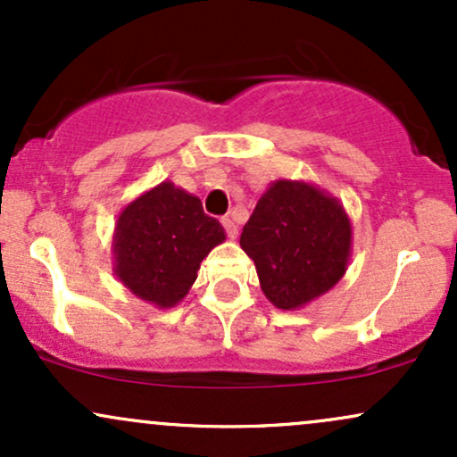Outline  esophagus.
Segmentation results:
<instances>
[{
    "label": "esophagus",
    "mask_w": 457,
    "mask_h": 457,
    "mask_svg": "<svg viewBox=\"0 0 457 457\" xmlns=\"http://www.w3.org/2000/svg\"><path fill=\"white\" fill-rule=\"evenodd\" d=\"M221 223H223L225 232H228L229 238H236V236H238V228H236V223L232 221V217H223Z\"/></svg>",
    "instance_id": "34e87169"
}]
</instances>
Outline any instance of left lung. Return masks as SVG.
Returning <instances> with one entry per match:
<instances>
[{
	"label": "left lung",
	"mask_w": 457,
	"mask_h": 457,
	"mask_svg": "<svg viewBox=\"0 0 457 457\" xmlns=\"http://www.w3.org/2000/svg\"><path fill=\"white\" fill-rule=\"evenodd\" d=\"M240 246L264 296L295 312L337 286L348 270L353 223L337 197L303 180H275L245 223Z\"/></svg>",
	"instance_id": "8db88e82"
}]
</instances>
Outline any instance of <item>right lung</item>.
Segmentation results:
<instances>
[{
  "mask_svg": "<svg viewBox=\"0 0 457 457\" xmlns=\"http://www.w3.org/2000/svg\"><path fill=\"white\" fill-rule=\"evenodd\" d=\"M223 240V225L204 212L199 197L165 180L118 214L113 272L141 301L174 307L195 283L202 260Z\"/></svg>",
  "mask_w": 457,
  "mask_h": 457,
  "instance_id": "right-lung-1",
  "label": "right lung"
}]
</instances>
